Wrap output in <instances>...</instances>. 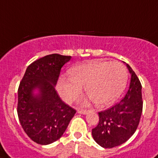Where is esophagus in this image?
Masks as SVG:
<instances>
[{"instance_id": "esophagus-1", "label": "esophagus", "mask_w": 158, "mask_h": 158, "mask_svg": "<svg viewBox=\"0 0 158 158\" xmlns=\"http://www.w3.org/2000/svg\"><path fill=\"white\" fill-rule=\"evenodd\" d=\"M88 112H89V110H82V109L78 110V113H79V114H82V115H86V114H88Z\"/></svg>"}]
</instances>
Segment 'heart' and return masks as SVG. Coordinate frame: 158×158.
<instances>
[{
    "mask_svg": "<svg viewBox=\"0 0 158 158\" xmlns=\"http://www.w3.org/2000/svg\"><path fill=\"white\" fill-rule=\"evenodd\" d=\"M68 78H60L57 84L60 95L71 102L85 92L98 106H106L115 101L125 89L127 71L121 63L106 60L78 64L69 70Z\"/></svg>",
    "mask_w": 158,
    "mask_h": 158,
    "instance_id": "heart-1",
    "label": "heart"
}]
</instances>
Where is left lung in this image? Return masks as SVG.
Returning <instances> with one entry per match:
<instances>
[{"label":"left lung","instance_id":"8db88e82","mask_svg":"<svg viewBox=\"0 0 158 158\" xmlns=\"http://www.w3.org/2000/svg\"><path fill=\"white\" fill-rule=\"evenodd\" d=\"M126 66L131 75L127 93L119 103L98 113V125L92 130L95 142L106 148L126 142L139 124L143 110L142 85L132 68L128 64Z\"/></svg>","mask_w":158,"mask_h":158}]
</instances>
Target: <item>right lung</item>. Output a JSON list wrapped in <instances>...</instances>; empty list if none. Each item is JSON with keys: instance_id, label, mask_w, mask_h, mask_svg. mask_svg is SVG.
Here are the masks:
<instances>
[{"instance_id": "add662e5", "label": "right lung", "mask_w": 158, "mask_h": 158, "mask_svg": "<svg viewBox=\"0 0 158 158\" xmlns=\"http://www.w3.org/2000/svg\"><path fill=\"white\" fill-rule=\"evenodd\" d=\"M70 59L59 54L42 57L28 65L19 84V120L24 132L38 144L59 139L76 112L55 89L61 67Z\"/></svg>"}]
</instances>
